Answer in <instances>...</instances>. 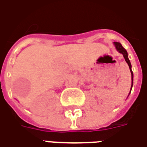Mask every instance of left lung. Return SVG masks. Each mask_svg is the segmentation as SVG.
<instances>
[{"mask_svg": "<svg viewBox=\"0 0 147 147\" xmlns=\"http://www.w3.org/2000/svg\"><path fill=\"white\" fill-rule=\"evenodd\" d=\"M114 45H115L116 47V49L119 51L120 53H121L122 55H123L124 58H125V60L126 61V63H128L129 65V70H130V72H131V88H132V86H133V71L132 70H131V63H130V62L129 60L128 59V54H127V51H125V49L123 47L121 46V44L120 43V42H114ZM131 91V90H130Z\"/></svg>", "mask_w": 147, "mask_h": 147, "instance_id": "8db88e82", "label": "left lung"}]
</instances>
